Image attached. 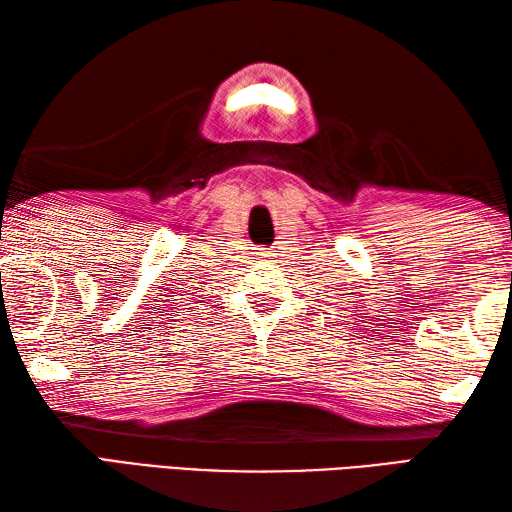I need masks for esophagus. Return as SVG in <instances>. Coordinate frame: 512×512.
Returning <instances> with one entry per match:
<instances>
[{
  "instance_id": "obj_1",
  "label": "esophagus",
  "mask_w": 512,
  "mask_h": 512,
  "mask_svg": "<svg viewBox=\"0 0 512 512\" xmlns=\"http://www.w3.org/2000/svg\"><path fill=\"white\" fill-rule=\"evenodd\" d=\"M259 257H273V253H270L268 248H262V250H259Z\"/></svg>"
}]
</instances>
